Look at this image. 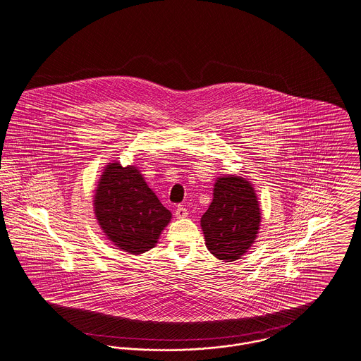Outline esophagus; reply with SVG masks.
<instances>
[{"label": "esophagus", "mask_w": 361, "mask_h": 361, "mask_svg": "<svg viewBox=\"0 0 361 361\" xmlns=\"http://www.w3.org/2000/svg\"><path fill=\"white\" fill-rule=\"evenodd\" d=\"M188 215H189L188 209H186L185 207H182V205H178V208L175 209V216H176V219H183V218H186Z\"/></svg>", "instance_id": "34e87169"}]
</instances>
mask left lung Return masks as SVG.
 <instances>
[{
	"label": "left lung",
	"instance_id": "obj_1",
	"mask_svg": "<svg viewBox=\"0 0 361 361\" xmlns=\"http://www.w3.org/2000/svg\"><path fill=\"white\" fill-rule=\"evenodd\" d=\"M262 212L250 180L237 175L216 178L214 198L201 216L208 251L224 262L240 259L255 243Z\"/></svg>",
	"mask_w": 361,
	"mask_h": 361
}]
</instances>
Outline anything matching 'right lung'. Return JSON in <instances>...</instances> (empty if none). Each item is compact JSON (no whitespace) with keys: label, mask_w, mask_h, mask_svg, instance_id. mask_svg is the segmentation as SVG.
I'll return each mask as SVG.
<instances>
[{"label":"right lung","mask_w":361,"mask_h":361,"mask_svg":"<svg viewBox=\"0 0 361 361\" xmlns=\"http://www.w3.org/2000/svg\"><path fill=\"white\" fill-rule=\"evenodd\" d=\"M94 211L104 235L132 255L152 250L172 218L137 166L117 161L106 165L100 175Z\"/></svg>","instance_id":"1"}]
</instances>
